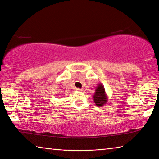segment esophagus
I'll use <instances>...</instances> for the list:
<instances>
[{"label": "esophagus", "instance_id": "1", "mask_svg": "<svg viewBox=\"0 0 159 159\" xmlns=\"http://www.w3.org/2000/svg\"><path fill=\"white\" fill-rule=\"evenodd\" d=\"M76 91H77V92H81V91H82V89H80V88H76Z\"/></svg>", "mask_w": 159, "mask_h": 159}]
</instances>
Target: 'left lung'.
<instances>
[{
    "instance_id": "8db88e82",
    "label": "left lung",
    "mask_w": 159,
    "mask_h": 159,
    "mask_svg": "<svg viewBox=\"0 0 159 159\" xmlns=\"http://www.w3.org/2000/svg\"><path fill=\"white\" fill-rule=\"evenodd\" d=\"M108 96L106 94L104 86L101 83L97 84L95 93L93 96V99L97 106H103L108 101Z\"/></svg>"
}]
</instances>
